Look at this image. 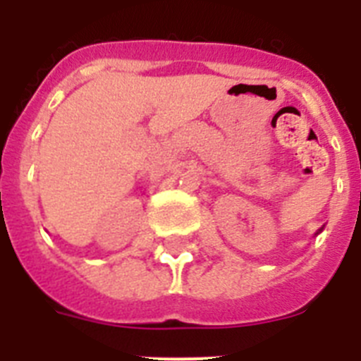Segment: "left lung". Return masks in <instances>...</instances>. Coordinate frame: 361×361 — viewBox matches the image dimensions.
<instances>
[{
  "instance_id": "obj_1",
  "label": "left lung",
  "mask_w": 361,
  "mask_h": 361,
  "mask_svg": "<svg viewBox=\"0 0 361 361\" xmlns=\"http://www.w3.org/2000/svg\"><path fill=\"white\" fill-rule=\"evenodd\" d=\"M322 231V229H318V233H320ZM318 233H317V235H318Z\"/></svg>"
}]
</instances>
